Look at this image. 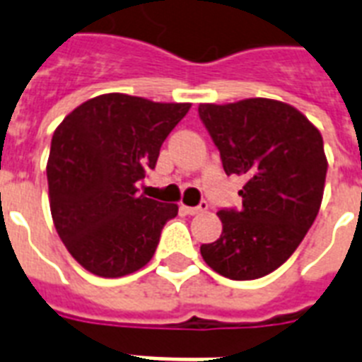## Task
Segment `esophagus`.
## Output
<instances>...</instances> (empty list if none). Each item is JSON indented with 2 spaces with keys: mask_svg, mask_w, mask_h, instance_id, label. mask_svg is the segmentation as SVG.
<instances>
[{
  "mask_svg": "<svg viewBox=\"0 0 362 362\" xmlns=\"http://www.w3.org/2000/svg\"><path fill=\"white\" fill-rule=\"evenodd\" d=\"M180 210L184 212V214L195 216V214H201V212H206V210H209V203H206V201H201L197 206H184V204H182Z\"/></svg>",
  "mask_w": 362,
  "mask_h": 362,
  "instance_id": "1",
  "label": "esophagus"
}]
</instances>
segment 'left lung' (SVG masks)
I'll return each mask as SVG.
<instances>
[{
    "label": "left lung",
    "mask_w": 362,
    "mask_h": 362,
    "mask_svg": "<svg viewBox=\"0 0 362 362\" xmlns=\"http://www.w3.org/2000/svg\"><path fill=\"white\" fill-rule=\"evenodd\" d=\"M227 176L242 175L240 210L218 212L223 231L204 263L229 280L263 278L284 264L320 212L327 176L321 133L291 105L244 99L199 105Z\"/></svg>",
    "instance_id": "left-lung-1"
}]
</instances>
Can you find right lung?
I'll return each instance as SVG.
<instances>
[{
    "label": "right lung",
    "instance_id": "add662e5",
    "mask_svg": "<svg viewBox=\"0 0 362 362\" xmlns=\"http://www.w3.org/2000/svg\"><path fill=\"white\" fill-rule=\"evenodd\" d=\"M189 103L105 93L54 131L47 163L50 212L69 253L92 274L120 278L152 259L176 204L139 195L159 148Z\"/></svg>",
    "mask_w": 362,
    "mask_h": 362
}]
</instances>
